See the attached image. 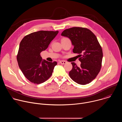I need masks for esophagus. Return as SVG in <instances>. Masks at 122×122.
I'll return each instance as SVG.
<instances>
[{"mask_svg":"<svg viewBox=\"0 0 122 122\" xmlns=\"http://www.w3.org/2000/svg\"><path fill=\"white\" fill-rule=\"evenodd\" d=\"M59 63L61 64H65L66 63V61H63V60H61V61H59Z\"/></svg>","mask_w":122,"mask_h":122,"instance_id":"esophagus-1","label":"esophagus"}]
</instances>
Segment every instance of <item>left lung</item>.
Here are the masks:
<instances>
[{"instance_id": "left-lung-1", "label": "left lung", "mask_w": 122, "mask_h": 122, "mask_svg": "<svg viewBox=\"0 0 122 122\" xmlns=\"http://www.w3.org/2000/svg\"><path fill=\"white\" fill-rule=\"evenodd\" d=\"M61 36L70 39L73 52L80 54V66L72 62L69 75L76 83L85 85L94 80L100 71L103 58L101 47L95 34L89 29L74 27L65 30Z\"/></svg>"}]
</instances>
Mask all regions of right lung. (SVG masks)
Here are the masks:
<instances>
[{"instance_id": "right-lung-1", "label": "right lung", "mask_w": 122, "mask_h": 122, "mask_svg": "<svg viewBox=\"0 0 122 122\" xmlns=\"http://www.w3.org/2000/svg\"><path fill=\"white\" fill-rule=\"evenodd\" d=\"M58 33V31H39L28 35L21 41L17 60L23 73L31 82L41 83L51 76L57 62L43 60L41 53L48 47Z\"/></svg>"}]
</instances>
